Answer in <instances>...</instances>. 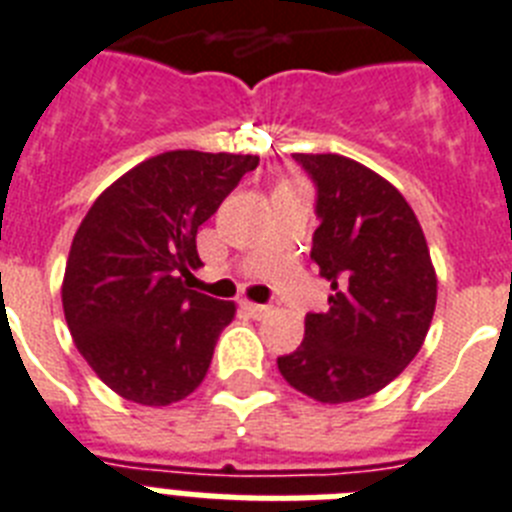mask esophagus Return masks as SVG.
<instances>
[{
  "label": "esophagus",
  "instance_id": "obj_1",
  "mask_svg": "<svg viewBox=\"0 0 512 512\" xmlns=\"http://www.w3.org/2000/svg\"><path fill=\"white\" fill-rule=\"evenodd\" d=\"M242 309L249 317H255V320H260V317H265L270 312V307H265V304H255V302H242Z\"/></svg>",
  "mask_w": 512,
  "mask_h": 512
}]
</instances>
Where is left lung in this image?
Instances as JSON below:
<instances>
[{
	"label": "left lung",
	"mask_w": 512,
	"mask_h": 512,
	"mask_svg": "<svg viewBox=\"0 0 512 512\" xmlns=\"http://www.w3.org/2000/svg\"><path fill=\"white\" fill-rule=\"evenodd\" d=\"M317 184L312 260L330 281L328 312L304 317V341L278 356L283 380L320 403L382 390L419 354L437 304V273L406 197L338 153H294Z\"/></svg>",
	"instance_id": "left-lung-1"
}]
</instances>
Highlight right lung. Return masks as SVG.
Instances as JSON below:
<instances>
[{
	"label": "right lung",
	"instance_id": "add662e5",
	"mask_svg": "<svg viewBox=\"0 0 512 512\" xmlns=\"http://www.w3.org/2000/svg\"><path fill=\"white\" fill-rule=\"evenodd\" d=\"M257 156L169 150L98 195L72 239L62 281L77 351L140 406L182 401L205 380L236 304L187 289L195 236Z\"/></svg>",
	"mask_w": 512,
	"mask_h": 512
}]
</instances>
